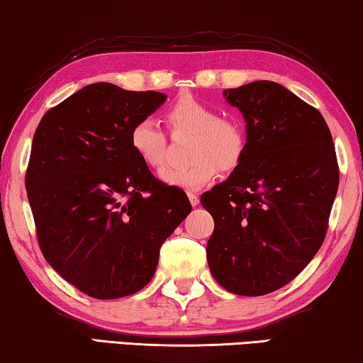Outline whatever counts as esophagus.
I'll return each instance as SVG.
<instances>
[{
	"label": "esophagus",
	"mask_w": 363,
	"mask_h": 363,
	"mask_svg": "<svg viewBox=\"0 0 363 363\" xmlns=\"http://www.w3.org/2000/svg\"><path fill=\"white\" fill-rule=\"evenodd\" d=\"M189 200H191V203H192L194 206H197V205H199V202H200L199 195L195 194V192H189Z\"/></svg>",
	"instance_id": "1"
}]
</instances>
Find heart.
Returning <instances> with one entry per match:
<instances>
[{
  "instance_id": "obj_1",
  "label": "heart",
  "mask_w": 363,
  "mask_h": 363,
  "mask_svg": "<svg viewBox=\"0 0 363 363\" xmlns=\"http://www.w3.org/2000/svg\"><path fill=\"white\" fill-rule=\"evenodd\" d=\"M172 134H192L186 166H176L161 172L169 186L199 191L215 179L218 168L233 171L242 161L247 150L244 124L234 116H220L215 106L192 95H182L166 111ZM132 152L153 169L166 163V137L153 119L137 121L129 132Z\"/></svg>"
}]
</instances>
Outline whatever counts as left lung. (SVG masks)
Masks as SVG:
<instances>
[{"instance_id": "8db88e82", "label": "left lung", "mask_w": 363, "mask_h": 363, "mask_svg": "<svg viewBox=\"0 0 363 363\" xmlns=\"http://www.w3.org/2000/svg\"><path fill=\"white\" fill-rule=\"evenodd\" d=\"M247 123V150L226 181L200 199L215 220L206 244L213 278L238 296L291 283L323 244L339 186L320 111L272 80L224 90Z\"/></svg>"}]
</instances>
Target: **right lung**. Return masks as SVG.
<instances>
[{"label":"right lung","instance_id":"right-lung-1","mask_svg":"<svg viewBox=\"0 0 363 363\" xmlns=\"http://www.w3.org/2000/svg\"><path fill=\"white\" fill-rule=\"evenodd\" d=\"M164 94L90 84L45 113L26 189L40 250L84 294L118 298L150 283L160 249L192 210L132 152L129 132Z\"/></svg>","mask_w":363,"mask_h":363}]
</instances>
